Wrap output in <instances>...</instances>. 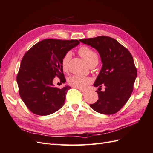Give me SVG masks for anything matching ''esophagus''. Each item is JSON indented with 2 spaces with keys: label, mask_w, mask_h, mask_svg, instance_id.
Wrapping results in <instances>:
<instances>
[{
  "label": "esophagus",
  "mask_w": 153,
  "mask_h": 153,
  "mask_svg": "<svg viewBox=\"0 0 153 153\" xmlns=\"http://www.w3.org/2000/svg\"><path fill=\"white\" fill-rule=\"evenodd\" d=\"M79 91L81 92H87V90H84V89H81V88H79Z\"/></svg>",
  "instance_id": "esophagus-1"
}]
</instances>
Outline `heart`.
Listing matches in <instances>:
<instances>
[{
	"mask_svg": "<svg viewBox=\"0 0 153 153\" xmlns=\"http://www.w3.org/2000/svg\"><path fill=\"white\" fill-rule=\"evenodd\" d=\"M78 53L83 57L87 64L91 66L94 65H97L98 62V56L97 53L87 46H83L79 48ZM71 58L70 52H66L62 57L61 60V68L64 72L68 71L69 62ZM92 79L88 77H81L78 76H72L68 78V84L71 87L76 88L83 89L87 87V85L92 83Z\"/></svg>",
	"mask_w": 153,
	"mask_h": 153,
	"instance_id": "1",
	"label": "heart"
}]
</instances>
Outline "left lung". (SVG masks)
Returning <instances> with one entry per match:
<instances>
[{
  "label": "left lung",
  "mask_w": 153,
  "mask_h": 153,
  "mask_svg": "<svg viewBox=\"0 0 153 153\" xmlns=\"http://www.w3.org/2000/svg\"><path fill=\"white\" fill-rule=\"evenodd\" d=\"M99 52L103 66L95 81L98 100L91 104L93 110L103 114L118 112L127 102L133 91L137 70L130 52L116 39L107 36L79 39ZM102 85L105 91H100Z\"/></svg>",
  "instance_id": "1"
}]
</instances>
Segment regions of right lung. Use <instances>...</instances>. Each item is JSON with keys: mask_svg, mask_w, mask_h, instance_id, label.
I'll use <instances>...</instances> for the list:
<instances>
[{"mask_svg": "<svg viewBox=\"0 0 153 153\" xmlns=\"http://www.w3.org/2000/svg\"><path fill=\"white\" fill-rule=\"evenodd\" d=\"M78 40L46 39L39 41L27 52L22 59L17 81L23 102L33 114L46 116L63 106L70 88L54 87V77L65 83L61 60L70 50L79 45Z\"/></svg>", "mask_w": 153, "mask_h": 153, "instance_id": "add662e5", "label": "right lung"}]
</instances>
